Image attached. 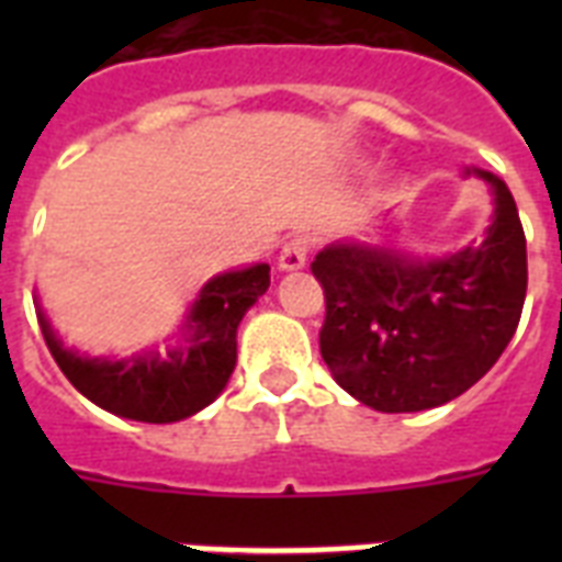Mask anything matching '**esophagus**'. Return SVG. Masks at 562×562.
<instances>
[{"label":"esophagus","instance_id":"esophagus-1","mask_svg":"<svg viewBox=\"0 0 562 562\" xmlns=\"http://www.w3.org/2000/svg\"><path fill=\"white\" fill-rule=\"evenodd\" d=\"M308 250H312V238L308 236H294L289 238L280 250V268L282 271H300L308 259Z\"/></svg>","mask_w":562,"mask_h":562}]
</instances>
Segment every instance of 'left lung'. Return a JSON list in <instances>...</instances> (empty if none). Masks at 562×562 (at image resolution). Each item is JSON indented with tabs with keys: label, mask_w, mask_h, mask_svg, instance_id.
<instances>
[{
	"label": "left lung",
	"mask_w": 562,
	"mask_h": 562,
	"mask_svg": "<svg viewBox=\"0 0 562 562\" xmlns=\"http://www.w3.org/2000/svg\"><path fill=\"white\" fill-rule=\"evenodd\" d=\"M472 171L496 194L479 245L423 262L347 241L312 262L326 300L321 356L335 382L370 408L405 414L461 396L519 326L528 291L522 221L505 180Z\"/></svg>",
	"instance_id": "obj_1"
}]
</instances>
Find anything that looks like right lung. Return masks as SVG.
Returning a JSON list of instances; mask_svg holds the SVG:
<instances>
[{
  "label": "right lung",
  "mask_w": 562,
  "mask_h": 562,
  "mask_svg": "<svg viewBox=\"0 0 562 562\" xmlns=\"http://www.w3.org/2000/svg\"><path fill=\"white\" fill-rule=\"evenodd\" d=\"M271 285L268 265L212 277L187 317L183 344L160 352L131 356L125 361L83 359L66 350L52 333L43 308L40 329L57 368L99 408L139 423H178L206 408L236 368V329L241 317Z\"/></svg>",
  "instance_id": "right-lung-1"
}]
</instances>
